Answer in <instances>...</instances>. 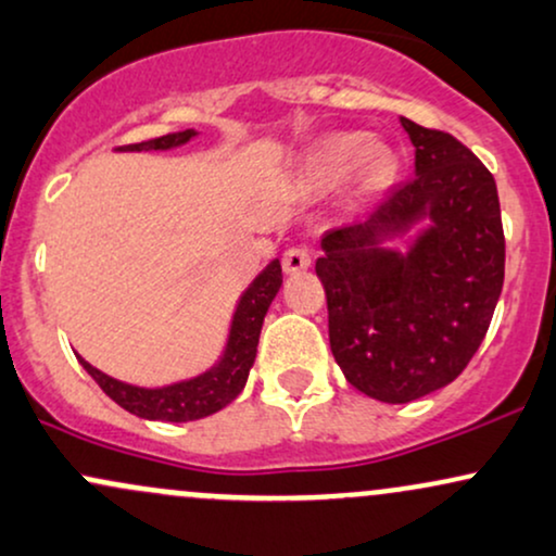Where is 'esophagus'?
Instances as JSON below:
<instances>
[{
  "mask_svg": "<svg viewBox=\"0 0 556 556\" xmlns=\"http://www.w3.org/2000/svg\"><path fill=\"white\" fill-rule=\"evenodd\" d=\"M312 263V250L306 244H293L283 252V270L286 273H302Z\"/></svg>",
  "mask_w": 556,
  "mask_h": 556,
  "instance_id": "esophagus-1",
  "label": "esophagus"
}]
</instances>
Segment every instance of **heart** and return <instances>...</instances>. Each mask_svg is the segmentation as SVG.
Instances as JSON below:
<instances>
[{
  "label": "heart",
  "instance_id": "1",
  "mask_svg": "<svg viewBox=\"0 0 556 556\" xmlns=\"http://www.w3.org/2000/svg\"><path fill=\"white\" fill-rule=\"evenodd\" d=\"M356 168L358 181L367 189H380L393 181L397 155L382 142H369L364 132L332 135L309 159V181L317 187H332Z\"/></svg>",
  "mask_w": 556,
  "mask_h": 556
}]
</instances>
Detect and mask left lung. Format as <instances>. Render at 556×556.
Segmentation results:
<instances>
[{"instance_id": "obj_1", "label": "left lung", "mask_w": 556, "mask_h": 556, "mask_svg": "<svg viewBox=\"0 0 556 556\" xmlns=\"http://www.w3.org/2000/svg\"><path fill=\"white\" fill-rule=\"evenodd\" d=\"M416 176L364 220L323 237L317 276L328 296L330 351L345 380L382 403L445 388L484 341L505 283V231L494 176L442 129L401 116ZM421 217L433 226L406 255L384 238Z\"/></svg>"}]
</instances>
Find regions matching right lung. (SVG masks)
Segmentation results:
<instances>
[{
	"label": "right lung",
	"mask_w": 556,
	"mask_h": 556,
	"mask_svg": "<svg viewBox=\"0 0 556 556\" xmlns=\"http://www.w3.org/2000/svg\"><path fill=\"white\" fill-rule=\"evenodd\" d=\"M189 137H194V129L163 135L155 137V140L137 142V146H124L119 150H168L185 146ZM280 283H283V273H280L278 260H273L254 278V283L244 291V296H241L237 315H233L231 323V336H228L224 358L211 371L194 377V380L148 390L114 380V377L90 367L85 358H80V364L111 401L119 403L124 410L140 416V419L179 424L211 416L215 410L228 406L244 390L254 356H257V341L260 330H263V319L267 315V306L276 299Z\"/></svg>",
	"instance_id": "add662e5"
}]
</instances>
